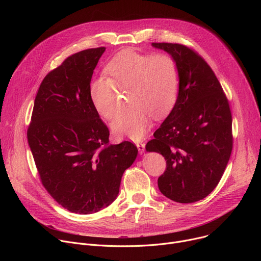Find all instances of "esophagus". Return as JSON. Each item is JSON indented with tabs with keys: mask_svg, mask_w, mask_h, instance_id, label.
I'll use <instances>...</instances> for the list:
<instances>
[{
	"mask_svg": "<svg viewBox=\"0 0 261 261\" xmlns=\"http://www.w3.org/2000/svg\"><path fill=\"white\" fill-rule=\"evenodd\" d=\"M136 146L138 148V152L140 155H142L144 153V148H145V145L143 142H136Z\"/></svg>",
	"mask_w": 261,
	"mask_h": 261,
	"instance_id": "34e87169",
	"label": "esophagus"
}]
</instances>
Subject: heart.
Returning a JSON list of instances; mask_svg holds the SVG:
<instances>
[{"instance_id":"1","label":"heart","mask_w":261,"mask_h":261,"mask_svg":"<svg viewBox=\"0 0 261 261\" xmlns=\"http://www.w3.org/2000/svg\"><path fill=\"white\" fill-rule=\"evenodd\" d=\"M106 77L94 79L89 96L97 114L110 120L117 111V90H129L128 109L115 117L113 131L123 137L139 140L151 125V115L166 116L174 107L179 91V70L176 61L166 54L123 51L111 60Z\"/></svg>"}]
</instances>
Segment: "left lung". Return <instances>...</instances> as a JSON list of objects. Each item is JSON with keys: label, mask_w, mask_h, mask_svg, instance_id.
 <instances>
[{"label": "left lung", "mask_w": 261, "mask_h": 261, "mask_svg": "<svg viewBox=\"0 0 261 261\" xmlns=\"http://www.w3.org/2000/svg\"><path fill=\"white\" fill-rule=\"evenodd\" d=\"M152 46L176 61L179 91L174 107L145 150L166 160V170L158 178L161 193L179 203L195 202L216 188L229 161V104L214 71L195 51L176 43Z\"/></svg>", "instance_id": "1"}]
</instances>
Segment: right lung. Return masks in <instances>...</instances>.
Instances as JSON below:
<instances>
[{
	"label": "right lung",
	"instance_id": "add662e5",
	"mask_svg": "<svg viewBox=\"0 0 261 261\" xmlns=\"http://www.w3.org/2000/svg\"><path fill=\"white\" fill-rule=\"evenodd\" d=\"M105 47L67 58L44 77L34 102L28 141L41 181L66 210L94 214L118 197L124 171L137 157L130 141L110 144L89 87Z\"/></svg>",
	"mask_w": 261,
	"mask_h": 261
}]
</instances>
